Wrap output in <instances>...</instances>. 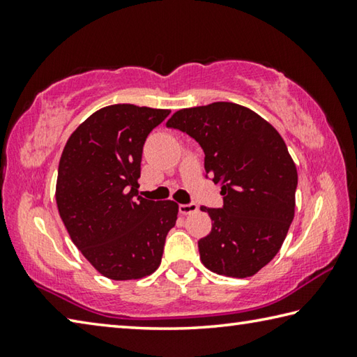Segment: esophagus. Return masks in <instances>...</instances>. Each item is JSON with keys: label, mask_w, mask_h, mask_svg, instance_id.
I'll list each match as a JSON object with an SVG mask.
<instances>
[{"label": "esophagus", "mask_w": 357, "mask_h": 357, "mask_svg": "<svg viewBox=\"0 0 357 357\" xmlns=\"http://www.w3.org/2000/svg\"><path fill=\"white\" fill-rule=\"evenodd\" d=\"M198 211L197 203H187V204H179V213L183 215H189Z\"/></svg>", "instance_id": "34e87169"}]
</instances>
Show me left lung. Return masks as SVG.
<instances>
[{
  "label": "left lung",
  "mask_w": 357,
  "mask_h": 357,
  "mask_svg": "<svg viewBox=\"0 0 357 357\" xmlns=\"http://www.w3.org/2000/svg\"><path fill=\"white\" fill-rule=\"evenodd\" d=\"M167 128L192 137L204 153V172L220 184L222 208L198 241L202 263L215 274L244 279L264 268L287 238L294 217L298 172L268 121L233 102L184 108Z\"/></svg>",
  "instance_id": "obj_1"
}]
</instances>
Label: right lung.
I'll return each mask as SVG.
<instances>
[{
  "label": "right lung",
  "mask_w": 357,
  "mask_h": 357,
  "mask_svg": "<svg viewBox=\"0 0 357 357\" xmlns=\"http://www.w3.org/2000/svg\"><path fill=\"white\" fill-rule=\"evenodd\" d=\"M168 114L132 104L100 108L69 137L59 159V215L77 249L112 280L153 274L176 223V203L138 197L143 144Z\"/></svg>",
  "instance_id": "1"
}]
</instances>
